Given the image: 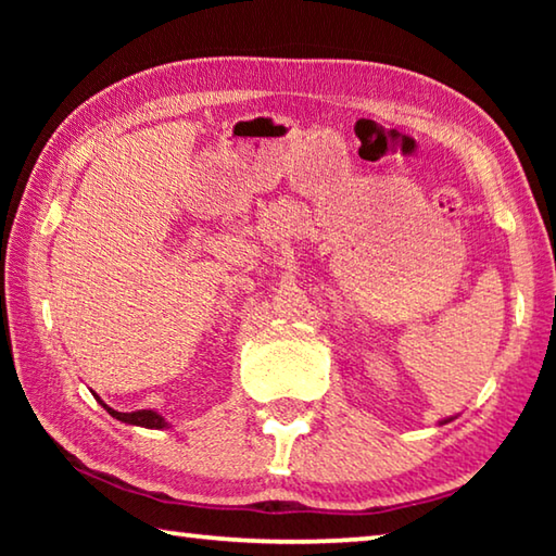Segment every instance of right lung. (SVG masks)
<instances>
[{
  "label": "right lung",
  "instance_id": "obj_1",
  "mask_svg": "<svg viewBox=\"0 0 556 556\" xmlns=\"http://www.w3.org/2000/svg\"><path fill=\"white\" fill-rule=\"evenodd\" d=\"M112 417H117L119 421H127V425H137V427H147V429H166L168 421L162 417V414H156L152 409H142V412H131V414H125V412H115L112 407H108V404H102Z\"/></svg>",
  "mask_w": 556,
  "mask_h": 556
}]
</instances>
